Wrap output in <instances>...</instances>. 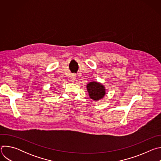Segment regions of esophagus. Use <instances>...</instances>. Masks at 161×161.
I'll return each instance as SVG.
<instances>
[{
    "label": "esophagus",
    "instance_id": "1",
    "mask_svg": "<svg viewBox=\"0 0 161 161\" xmlns=\"http://www.w3.org/2000/svg\"><path fill=\"white\" fill-rule=\"evenodd\" d=\"M76 76L75 74L72 75L71 76V81L72 82H74V81H75V80H76Z\"/></svg>",
    "mask_w": 161,
    "mask_h": 161
}]
</instances>
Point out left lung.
<instances>
[{
    "mask_svg": "<svg viewBox=\"0 0 161 161\" xmlns=\"http://www.w3.org/2000/svg\"><path fill=\"white\" fill-rule=\"evenodd\" d=\"M86 88L90 97L94 101H98L105 96L104 86L98 82H90L86 85Z\"/></svg>",
    "mask_w": 161,
    "mask_h": 161,
    "instance_id": "8db88e82",
    "label": "left lung"
}]
</instances>
